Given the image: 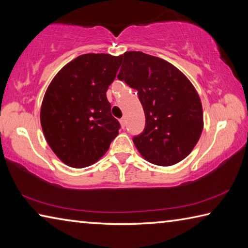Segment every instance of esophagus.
Instances as JSON below:
<instances>
[{
    "instance_id": "obj_1",
    "label": "esophagus",
    "mask_w": 248,
    "mask_h": 248,
    "mask_svg": "<svg viewBox=\"0 0 248 248\" xmlns=\"http://www.w3.org/2000/svg\"><path fill=\"white\" fill-rule=\"evenodd\" d=\"M119 121H120L121 128H124L125 127V118H121Z\"/></svg>"
}]
</instances>
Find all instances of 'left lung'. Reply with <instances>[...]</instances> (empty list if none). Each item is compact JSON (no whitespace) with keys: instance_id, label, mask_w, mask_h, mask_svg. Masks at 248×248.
Returning a JSON list of instances; mask_svg holds the SVG:
<instances>
[{"instance_id":"8db88e82","label":"left lung","mask_w":248,"mask_h":248,"mask_svg":"<svg viewBox=\"0 0 248 248\" xmlns=\"http://www.w3.org/2000/svg\"><path fill=\"white\" fill-rule=\"evenodd\" d=\"M118 78L138 91L145 115L144 131L133 143L146 161L170 166L187 157L203 129L198 93L182 71L141 51L121 56Z\"/></svg>"}]
</instances>
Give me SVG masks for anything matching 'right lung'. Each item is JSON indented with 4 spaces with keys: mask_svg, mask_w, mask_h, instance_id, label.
Instances as JSON below:
<instances>
[{
    "mask_svg": "<svg viewBox=\"0 0 248 248\" xmlns=\"http://www.w3.org/2000/svg\"><path fill=\"white\" fill-rule=\"evenodd\" d=\"M121 56L86 53L65 64L44 96L40 124L47 143L68 166L97 162L118 136L106 92L119 70Z\"/></svg>",
    "mask_w": 248,
    "mask_h": 248,
    "instance_id": "obj_1",
    "label": "right lung"
}]
</instances>
